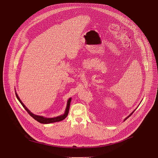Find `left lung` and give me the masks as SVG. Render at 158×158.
Wrapping results in <instances>:
<instances>
[{"label":"left lung","instance_id":"obj_1","mask_svg":"<svg viewBox=\"0 0 158 158\" xmlns=\"http://www.w3.org/2000/svg\"><path fill=\"white\" fill-rule=\"evenodd\" d=\"M135 110H136V109H135V110H134V111H132V112H131V114H130V115H129V116H127V118H126V119H124V121H126V119H127V118H128L129 117H130V116H131V115L132 114V113H133V112H134Z\"/></svg>","mask_w":158,"mask_h":158}]
</instances>
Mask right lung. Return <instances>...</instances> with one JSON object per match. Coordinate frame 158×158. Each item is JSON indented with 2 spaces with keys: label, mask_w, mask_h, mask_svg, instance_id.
I'll list each match as a JSON object with an SVG mask.
<instances>
[{
  "label": "right lung",
  "mask_w": 158,
  "mask_h": 158,
  "mask_svg": "<svg viewBox=\"0 0 158 158\" xmlns=\"http://www.w3.org/2000/svg\"><path fill=\"white\" fill-rule=\"evenodd\" d=\"M16 97L17 98V99L19 100V101L20 102V104H22V106L24 107V109L26 110V111L29 114V115L32 117L35 120H36L37 121H38L40 123L42 124H49V123H56V122H59L60 121H62L63 119H64L67 115H68L69 113V107H70V104H71V98H69V100L67 101V106H66V109L65 110L64 114L57 116V117H55V118H44L43 116H37L35 114H34L32 112H31L26 106L25 105L22 103V102L21 101V100L20 99V98H19L18 95L17 93H15Z\"/></svg>",
  "instance_id": "obj_1"
}]
</instances>
